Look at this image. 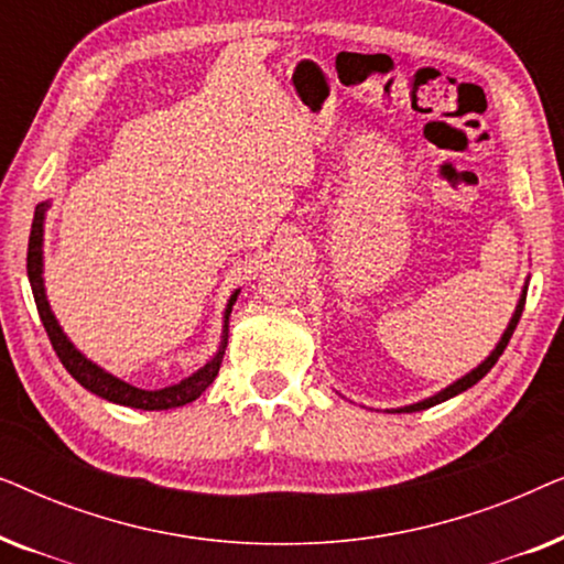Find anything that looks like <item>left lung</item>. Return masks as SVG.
<instances>
[{
	"label": "left lung",
	"mask_w": 564,
	"mask_h": 564,
	"mask_svg": "<svg viewBox=\"0 0 564 564\" xmlns=\"http://www.w3.org/2000/svg\"><path fill=\"white\" fill-rule=\"evenodd\" d=\"M523 303H527V290H523V295H521V300H519V305H516V313H513V318H511V323H508L506 334H503V338H500V344L496 346V351H492L490 357L485 359L480 367L473 369V372L462 377V380H457V382H454V384H449V388L438 392V395L429 398V400H421V403L405 405V408H400V411H392V413H415V411H426V408H431V405H438V403H444V400H449V398H454V395H459V392H465L467 388H473L475 382H480L482 377L488 375L492 367H496V361L500 359V354H503V349H506V346H508V341H511L513 330H516V326H519V318H521V313H523Z\"/></svg>",
	"instance_id": "left-lung-1"
}]
</instances>
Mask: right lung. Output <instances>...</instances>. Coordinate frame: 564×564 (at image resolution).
<instances>
[{"label": "right lung", "mask_w": 564, "mask_h": 564, "mask_svg": "<svg viewBox=\"0 0 564 564\" xmlns=\"http://www.w3.org/2000/svg\"><path fill=\"white\" fill-rule=\"evenodd\" d=\"M45 207L48 203H41L35 207L33 215V228H30V241H28V280L30 288H33V297L37 305V315H41L45 334L51 338L53 351L58 354L61 365L66 367V372L74 377L82 388H87L95 395L110 400V403L118 405H128V408H141V411H169V408H180L187 405L192 400H197L203 392L210 388L215 375H218L223 354H226V344H228V315L234 311V303L238 297V292H234V297L228 300L226 307V338H223L218 354H215L213 361L195 372L187 380H182L180 384H172V388L164 390H138L133 384L118 380L105 369H99L97 365H91L87 357H82L79 351L74 349V344L68 341L61 330L58 321L53 318L48 300H45V290H43V218H45Z\"/></svg>", "instance_id": "add662e5"}]
</instances>
